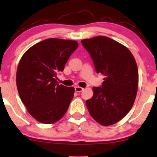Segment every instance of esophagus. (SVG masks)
<instances>
[{
  "label": "esophagus",
  "instance_id": "34e87169",
  "mask_svg": "<svg viewBox=\"0 0 157 157\" xmlns=\"http://www.w3.org/2000/svg\"><path fill=\"white\" fill-rule=\"evenodd\" d=\"M83 90V88H82V87H80V86L75 87V91H76V92H81Z\"/></svg>",
  "mask_w": 157,
  "mask_h": 157
}]
</instances>
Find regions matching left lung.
Wrapping results in <instances>:
<instances>
[{
    "mask_svg": "<svg viewBox=\"0 0 157 157\" xmlns=\"http://www.w3.org/2000/svg\"><path fill=\"white\" fill-rule=\"evenodd\" d=\"M90 54L97 74L105 76L101 87H93V97L86 101L91 117L101 125H113L131 110L136 97L138 71L128 49L107 36L81 40Z\"/></svg>",
    "mask_w": 157,
    "mask_h": 157,
    "instance_id": "left-lung-1",
    "label": "left lung"
}]
</instances>
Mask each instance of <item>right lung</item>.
I'll use <instances>...</instances> for the list:
<instances>
[{"label":"right lung","instance_id":"1","mask_svg":"<svg viewBox=\"0 0 157 157\" xmlns=\"http://www.w3.org/2000/svg\"><path fill=\"white\" fill-rule=\"evenodd\" d=\"M78 47L75 40L47 39L26 50L19 61L16 86L20 98L40 123H56L68 108L75 89L58 84L57 74Z\"/></svg>","mask_w":157,"mask_h":157}]
</instances>
